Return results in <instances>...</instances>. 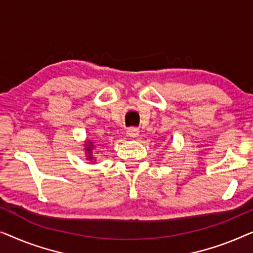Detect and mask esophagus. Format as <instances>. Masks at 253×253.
<instances>
[{
    "label": "esophagus",
    "instance_id": "1",
    "mask_svg": "<svg viewBox=\"0 0 253 253\" xmlns=\"http://www.w3.org/2000/svg\"><path fill=\"white\" fill-rule=\"evenodd\" d=\"M126 134H127V137L136 138L139 136V129H138V127H129L126 131Z\"/></svg>",
    "mask_w": 253,
    "mask_h": 253
}]
</instances>
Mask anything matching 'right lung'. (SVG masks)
Segmentation results:
<instances>
[{"label": "right lung", "mask_w": 253, "mask_h": 253, "mask_svg": "<svg viewBox=\"0 0 253 253\" xmlns=\"http://www.w3.org/2000/svg\"><path fill=\"white\" fill-rule=\"evenodd\" d=\"M86 147H87V148H86V151H87V152H88V154H91V151H92L93 144H92V143H88L87 145H86ZM89 159H92V158H91V157H89Z\"/></svg>", "instance_id": "add662e5"}]
</instances>
